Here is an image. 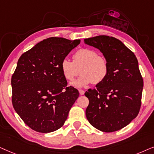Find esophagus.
<instances>
[{
  "instance_id": "1",
  "label": "esophagus",
  "mask_w": 154,
  "mask_h": 154,
  "mask_svg": "<svg viewBox=\"0 0 154 154\" xmlns=\"http://www.w3.org/2000/svg\"><path fill=\"white\" fill-rule=\"evenodd\" d=\"M79 94H80V95H84V94H85V91H84V90H82V89H79Z\"/></svg>"
}]
</instances>
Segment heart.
Instances as JSON below:
<instances>
[{"label":"heart","mask_w":154,"mask_h":154,"mask_svg":"<svg viewBox=\"0 0 154 154\" xmlns=\"http://www.w3.org/2000/svg\"><path fill=\"white\" fill-rule=\"evenodd\" d=\"M60 68L67 81H72L79 75L81 76L71 85L77 88L85 87L89 84L98 85L105 80L109 72L108 61L103 56L98 55L91 48H81L72 56V62L63 59Z\"/></svg>","instance_id":"b5f03b06"}]
</instances>
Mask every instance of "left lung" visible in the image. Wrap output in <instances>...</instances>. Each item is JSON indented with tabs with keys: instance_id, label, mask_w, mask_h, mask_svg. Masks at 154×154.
Returning <instances> with one entry per match:
<instances>
[{
	"instance_id": "8db88e82",
	"label": "left lung",
	"mask_w": 154,
	"mask_h": 154,
	"mask_svg": "<svg viewBox=\"0 0 154 154\" xmlns=\"http://www.w3.org/2000/svg\"><path fill=\"white\" fill-rule=\"evenodd\" d=\"M85 43L98 48L108 61L109 72L96 89L85 95L89 103L88 121L104 132H112L128 125L138 115L142 95V77L132 51L118 38L105 35L85 38Z\"/></svg>"
}]
</instances>
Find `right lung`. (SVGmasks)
Wrapping results in <instances>:
<instances>
[{
    "mask_svg": "<svg viewBox=\"0 0 154 154\" xmlns=\"http://www.w3.org/2000/svg\"><path fill=\"white\" fill-rule=\"evenodd\" d=\"M80 40L51 37L24 53L12 76V103L26 125L42 133L54 132L67 120L79 97L67 87L60 63Z\"/></svg>",
    "mask_w": 154,
    "mask_h": 154,
    "instance_id": "right-lung-1",
    "label": "right lung"
}]
</instances>
